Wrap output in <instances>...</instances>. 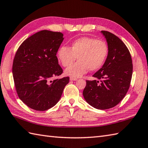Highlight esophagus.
Wrapping results in <instances>:
<instances>
[{"label": "esophagus", "instance_id": "1", "mask_svg": "<svg viewBox=\"0 0 148 148\" xmlns=\"http://www.w3.org/2000/svg\"><path fill=\"white\" fill-rule=\"evenodd\" d=\"M77 78L72 77H70V81H77Z\"/></svg>", "mask_w": 148, "mask_h": 148}]
</instances>
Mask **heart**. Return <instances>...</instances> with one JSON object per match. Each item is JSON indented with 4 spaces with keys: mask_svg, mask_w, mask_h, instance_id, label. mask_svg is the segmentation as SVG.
<instances>
[{
    "mask_svg": "<svg viewBox=\"0 0 148 148\" xmlns=\"http://www.w3.org/2000/svg\"><path fill=\"white\" fill-rule=\"evenodd\" d=\"M108 48L103 40L83 37L74 40L70 48L62 46L57 51V57L62 66L71 65L77 58L78 62L65 69V74L72 77H79L90 71L98 70L104 63Z\"/></svg>",
    "mask_w": 148,
    "mask_h": 148,
    "instance_id": "1",
    "label": "heart"
}]
</instances>
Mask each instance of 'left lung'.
<instances>
[{"instance_id": "obj_1", "label": "left lung", "mask_w": 148, "mask_h": 148, "mask_svg": "<svg viewBox=\"0 0 148 148\" xmlns=\"http://www.w3.org/2000/svg\"><path fill=\"white\" fill-rule=\"evenodd\" d=\"M108 46V55L102 67L86 81L83 95L86 101L98 109H108L121 102L129 89L133 71L127 47L118 37L102 30Z\"/></svg>"}]
</instances>
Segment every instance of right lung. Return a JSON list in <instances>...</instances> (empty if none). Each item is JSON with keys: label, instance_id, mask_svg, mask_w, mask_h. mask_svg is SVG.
Here are the masks:
<instances>
[{"label": "right lung", "instance_id": "add662e5", "mask_svg": "<svg viewBox=\"0 0 148 148\" xmlns=\"http://www.w3.org/2000/svg\"><path fill=\"white\" fill-rule=\"evenodd\" d=\"M61 32L44 30L25 40L12 64V75L19 98L30 108L48 110L60 99L69 77L51 80L63 72L56 53L64 40Z\"/></svg>", "mask_w": 148, "mask_h": 148}]
</instances>
